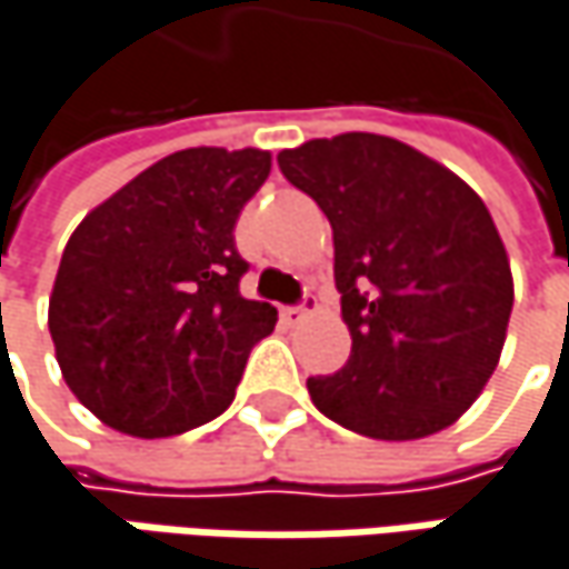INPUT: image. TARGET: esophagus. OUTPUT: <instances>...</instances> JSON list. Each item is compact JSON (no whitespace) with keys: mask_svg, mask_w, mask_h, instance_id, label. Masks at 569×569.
<instances>
[{"mask_svg":"<svg viewBox=\"0 0 569 569\" xmlns=\"http://www.w3.org/2000/svg\"><path fill=\"white\" fill-rule=\"evenodd\" d=\"M312 309H316V296H306L302 302H296V306H286L283 318L289 321V325H299V321L309 316Z\"/></svg>","mask_w":569,"mask_h":569,"instance_id":"34e87169","label":"esophagus"}]
</instances>
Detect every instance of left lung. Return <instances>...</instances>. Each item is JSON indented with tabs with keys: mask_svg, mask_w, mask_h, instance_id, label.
Masks as SVG:
<instances>
[{
	"mask_svg": "<svg viewBox=\"0 0 569 569\" xmlns=\"http://www.w3.org/2000/svg\"><path fill=\"white\" fill-rule=\"evenodd\" d=\"M335 234L351 357L309 377L321 416L380 441L448 428L492 377L512 270L483 199L416 148L351 131L277 157Z\"/></svg>",
	"mask_w": 569,
	"mask_h": 569,
	"instance_id": "1",
	"label": "left lung"
}]
</instances>
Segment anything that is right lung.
I'll return each mask as SVG.
<instances>
[{
  "mask_svg": "<svg viewBox=\"0 0 569 569\" xmlns=\"http://www.w3.org/2000/svg\"><path fill=\"white\" fill-rule=\"evenodd\" d=\"M270 153L189 148L157 160L70 234L51 292L57 363L92 416L170 438L221 416L277 309L241 296L234 248Z\"/></svg>",
  "mask_w": 569,
  "mask_h": 569,
  "instance_id": "1",
  "label": "right lung"
}]
</instances>
